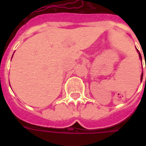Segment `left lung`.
Wrapping results in <instances>:
<instances>
[{
    "label": "left lung",
    "mask_w": 146,
    "mask_h": 146,
    "mask_svg": "<svg viewBox=\"0 0 146 146\" xmlns=\"http://www.w3.org/2000/svg\"><path fill=\"white\" fill-rule=\"evenodd\" d=\"M136 50H137V52H138V54H139V59L141 60V61H143V60H142V56H141L140 52L139 51L138 49H137V48H136ZM145 69H146V66H145ZM143 73H142V74H141V78H140L141 82H142V80H143ZM145 82H146V77H145Z\"/></svg>",
    "instance_id": "1"
}]
</instances>
